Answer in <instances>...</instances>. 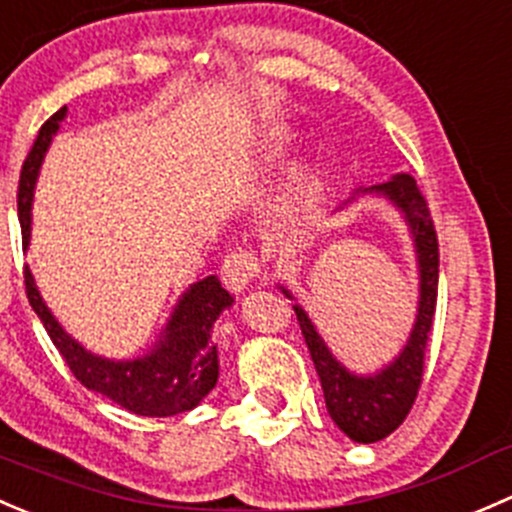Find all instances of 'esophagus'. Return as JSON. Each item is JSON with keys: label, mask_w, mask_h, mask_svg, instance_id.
Listing matches in <instances>:
<instances>
[{"label": "esophagus", "mask_w": 512, "mask_h": 512, "mask_svg": "<svg viewBox=\"0 0 512 512\" xmlns=\"http://www.w3.org/2000/svg\"><path fill=\"white\" fill-rule=\"evenodd\" d=\"M258 258L251 249H236L221 263V281L231 293H241L258 276Z\"/></svg>", "instance_id": "1"}]
</instances>
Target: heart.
Listing matches in <instances>:
<instances>
[{"label":"heart","mask_w":512,"mask_h":512,"mask_svg":"<svg viewBox=\"0 0 512 512\" xmlns=\"http://www.w3.org/2000/svg\"><path fill=\"white\" fill-rule=\"evenodd\" d=\"M276 144H278V141H276Z\"/></svg>","instance_id":"1"}]
</instances>
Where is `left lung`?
I'll use <instances>...</instances> for the list:
<instances>
[{"label": "left lung", "instance_id": "obj_1", "mask_svg": "<svg viewBox=\"0 0 512 512\" xmlns=\"http://www.w3.org/2000/svg\"><path fill=\"white\" fill-rule=\"evenodd\" d=\"M356 194H383L386 199H391L406 216L413 241H416L421 301H418L416 326H413L406 348L391 366L378 371L376 376H356L331 356L306 311L301 306H293V311H296L308 353H311V361L321 378L328 416L356 443H376L406 421L418 391H421L428 336L433 328L435 298H438V236H435L426 196L408 174L393 176L391 181H383L371 189H358ZM353 199L356 196H351L348 201ZM283 293L291 298L286 288Z\"/></svg>", "mask_w": 512, "mask_h": 512}]
</instances>
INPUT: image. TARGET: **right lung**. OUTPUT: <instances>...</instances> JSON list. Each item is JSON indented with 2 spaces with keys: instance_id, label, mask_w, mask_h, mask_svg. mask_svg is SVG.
Instances as JSON below:
<instances>
[{
  "instance_id": "obj_1",
  "label": "right lung",
  "mask_w": 512,
  "mask_h": 512,
  "mask_svg": "<svg viewBox=\"0 0 512 512\" xmlns=\"http://www.w3.org/2000/svg\"><path fill=\"white\" fill-rule=\"evenodd\" d=\"M67 116V106L49 116L39 129L32 149L22 164L17 191L19 224H22V244H29V224H32V199L37 184L39 166L47 154L52 136L57 134L59 121ZM24 286L34 313L47 328L49 338L67 361L69 371L82 386L101 393L116 406L136 413V416L166 418L191 411L199 406L219 378V356L211 341V328L219 313L234 303L216 276H206L194 283L176 303L171 321L166 323L164 336L151 353L136 361H109L84 351L67 331L57 323L47 303L39 296L29 268H24Z\"/></svg>"
}]
</instances>
